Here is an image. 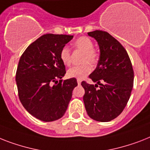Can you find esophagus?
Returning a JSON list of instances; mask_svg holds the SVG:
<instances>
[{"instance_id": "obj_1", "label": "esophagus", "mask_w": 150, "mask_h": 150, "mask_svg": "<svg viewBox=\"0 0 150 150\" xmlns=\"http://www.w3.org/2000/svg\"><path fill=\"white\" fill-rule=\"evenodd\" d=\"M77 81H78V84H79V86H80V85H81V80H80V79H78V80H77Z\"/></svg>"}]
</instances>
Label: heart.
I'll use <instances>...</instances> for the list:
<instances>
[{
	"mask_svg": "<svg viewBox=\"0 0 150 150\" xmlns=\"http://www.w3.org/2000/svg\"><path fill=\"white\" fill-rule=\"evenodd\" d=\"M74 47L75 50L83 52L81 56V62L84 64L79 66L72 67L69 69L67 75L69 78H74L77 79H82L89 75L92 69V64H96L98 62V53L94 47V44L92 41L88 37H80L74 42ZM60 59L64 65L69 66L71 62V51L69 47L64 46L60 52Z\"/></svg>",
	"mask_w": 150,
	"mask_h": 150,
	"instance_id": "obj_1",
	"label": "heart"
}]
</instances>
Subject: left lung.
<instances>
[{"label": "left lung", "mask_w": 150, "mask_h": 150, "mask_svg": "<svg viewBox=\"0 0 150 150\" xmlns=\"http://www.w3.org/2000/svg\"><path fill=\"white\" fill-rule=\"evenodd\" d=\"M88 35L98 41L100 56L96 69L89 75L97 84L85 81L81 84L85 89L84 104L90 118L109 122L121 114L129 99L134 71L126 50L115 38L99 30Z\"/></svg>", "instance_id": "1"}]
</instances>
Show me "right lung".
Here are the masks:
<instances>
[{"mask_svg":"<svg viewBox=\"0 0 150 150\" xmlns=\"http://www.w3.org/2000/svg\"><path fill=\"white\" fill-rule=\"evenodd\" d=\"M72 38L73 35L46 34L21 56L15 77L19 99L24 109L41 121L62 117L78 86L76 79H62L66 71L60 52Z\"/></svg>","mask_w":150,"mask_h":150,"instance_id":"add662e5","label":"right lung"}]
</instances>
